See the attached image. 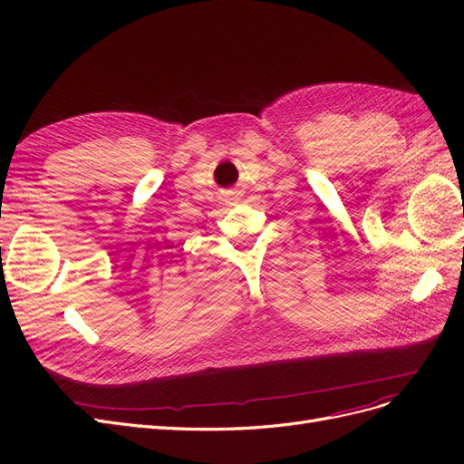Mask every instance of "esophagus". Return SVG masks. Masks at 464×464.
<instances>
[{"label": "esophagus", "mask_w": 464, "mask_h": 464, "mask_svg": "<svg viewBox=\"0 0 464 464\" xmlns=\"http://www.w3.org/2000/svg\"><path fill=\"white\" fill-rule=\"evenodd\" d=\"M240 198H242V193L237 191V189H227V191H224V201H227L228 205H236L237 201H240Z\"/></svg>", "instance_id": "34e87169"}]
</instances>
